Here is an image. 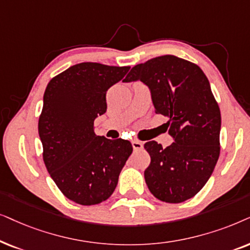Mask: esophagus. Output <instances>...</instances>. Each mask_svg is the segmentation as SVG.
<instances>
[{
  "label": "esophagus",
  "mask_w": 250,
  "mask_h": 250,
  "mask_svg": "<svg viewBox=\"0 0 250 250\" xmlns=\"http://www.w3.org/2000/svg\"><path fill=\"white\" fill-rule=\"evenodd\" d=\"M132 147H134L135 151H138V149H142L143 146H144V144H143V142L141 141H132Z\"/></svg>",
  "instance_id": "34e87169"
}]
</instances>
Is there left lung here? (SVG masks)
Segmentation results:
<instances>
[{"label":"left lung","instance_id":"8db88e82","mask_svg":"<svg viewBox=\"0 0 250 250\" xmlns=\"http://www.w3.org/2000/svg\"><path fill=\"white\" fill-rule=\"evenodd\" d=\"M142 81L151 90L156 114L167 116L174 143L164 148L145 143L151 164L145 182L159 200L179 204L194 197L219 158L221 111L207 76L198 65L172 55L131 68L123 82Z\"/></svg>","mask_w":250,"mask_h":250}]
</instances>
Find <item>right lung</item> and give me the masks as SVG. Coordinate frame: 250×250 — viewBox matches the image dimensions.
I'll list each match as a JSON object with an SVG mask.
<instances>
[{"label":"right lung","instance_id":"right-lung-1","mask_svg":"<svg viewBox=\"0 0 250 250\" xmlns=\"http://www.w3.org/2000/svg\"><path fill=\"white\" fill-rule=\"evenodd\" d=\"M129 68L81 62L46 85L39 119L43 161L62 194L79 205L107 200L132 153L129 141H111L94 131L95 119L107 108L106 92Z\"/></svg>","mask_w":250,"mask_h":250}]
</instances>
